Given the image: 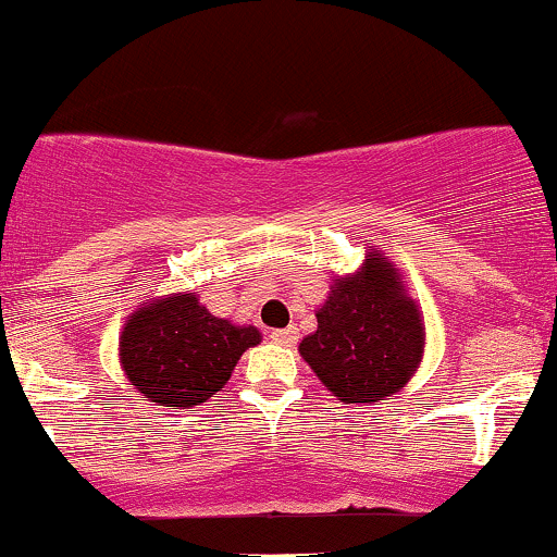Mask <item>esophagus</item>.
Wrapping results in <instances>:
<instances>
[{
	"label": "esophagus",
	"mask_w": 557,
	"mask_h": 557,
	"mask_svg": "<svg viewBox=\"0 0 557 557\" xmlns=\"http://www.w3.org/2000/svg\"><path fill=\"white\" fill-rule=\"evenodd\" d=\"M271 339L276 342V345L292 347V345H297L299 331H297V326H289V329H276V331H271Z\"/></svg>",
	"instance_id": "1"
}]
</instances>
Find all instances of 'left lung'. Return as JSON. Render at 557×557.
<instances>
[{"label":"left lung","mask_w":557,"mask_h":557,"mask_svg":"<svg viewBox=\"0 0 557 557\" xmlns=\"http://www.w3.org/2000/svg\"><path fill=\"white\" fill-rule=\"evenodd\" d=\"M315 318L318 329L299 342V355L345 405L392 397L421 368L423 310L379 249L366 252L355 273L331 278Z\"/></svg>","instance_id":"1"}]
</instances>
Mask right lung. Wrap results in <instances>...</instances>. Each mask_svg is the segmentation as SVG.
Masks as SVG:
<instances>
[{
    "label": "right lung",
    "instance_id": "right-lung-1",
    "mask_svg": "<svg viewBox=\"0 0 557 557\" xmlns=\"http://www.w3.org/2000/svg\"><path fill=\"white\" fill-rule=\"evenodd\" d=\"M260 342L255 326L212 315L197 292H176L144 299L131 312L117 355L139 395L162 408L184 410L221 392L242 355Z\"/></svg>",
    "mask_w": 557,
    "mask_h": 557
}]
</instances>
